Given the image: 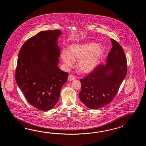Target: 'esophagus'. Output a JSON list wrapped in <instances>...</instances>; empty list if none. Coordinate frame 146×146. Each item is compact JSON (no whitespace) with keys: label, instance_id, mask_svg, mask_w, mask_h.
<instances>
[{"label":"esophagus","instance_id":"esophagus-1","mask_svg":"<svg viewBox=\"0 0 146 146\" xmlns=\"http://www.w3.org/2000/svg\"><path fill=\"white\" fill-rule=\"evenodd\" d=\"M76 79V78L74 76H72V74H70L68 77V80L69 81H71L74 80Z\"/></svg>","mask_w":146,"mask_h":146}]
</instances>
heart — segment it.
Segmentation results:
<instances>
[{
  "label": "heart",
  "instance_id": "1",
  "mask_svg": "<svg viewBox=\"0 0 146 146\" xmlns=\"http://www.w3.org/2000/svg\"><path fill=\"white\" fill-rule=\"evenodd\" d=\"M104 54V49L97 43L89 42L74 44L67 53L62 52L61 57L67 66L72 65V60H77V67L81 72L89 74L96 68Z\"/></svg>",
  "mask_w": 146,
  "mask_h": 146
}]
</instances>
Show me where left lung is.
<instances>
[{
  "mask_svg": "<svg viewBox=\"0 0 146 146\" xmlns=\"http://www.w3.org/2000/svg\"><path fill=\"white\" fill-rule=\"evenodd\" d=\"M112 48L106 65H99L84 79H81V101L89 109L102 108L111 102L127 72L124 50L117 41L111 39Z\"/></svg>",
  "mask_w": 146,
  "mask_h": 146,
  "instance_id": "8db88e82",
  "label": "left lung"
}]
</instances>
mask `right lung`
I'll use <instances>...</instances> for the list:
<instances>
[{
    "instance_id": "obj_1",
    "label": "right lung",
    "mask_w": 146,
    "mask_h": 146,
    "mask_svg": "<svg viewBox=\"0 0 146 146\" xmlns=\"http://www.w3.org/2000/svg\"><path fill=\"white\" fill-rule=\"evenodd\" d=\"M59 30L41 31L26 41L19 51L16 80L29 103L41 111L52 109L59 100L68 74L58 66Z\"/></svg>"
}]
</instances>
